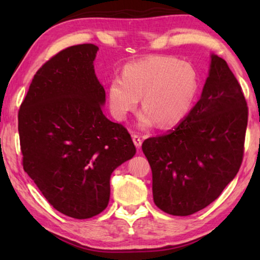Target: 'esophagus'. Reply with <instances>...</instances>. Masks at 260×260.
Instances as JSON below:
<instances>
[{
    "instance_id": "obj_1",
    "label": "esophagus",
    "mask_w": 260,
    "mask_h": 260,
    "mask_svg": "<svg viewBox=\"0 0 260 260\" xmlns=\"http://www.w3.org/2000/svg\"><path fill=\"white\" fill-rule=\"evenodd\" d=\"M133 142L138 149H140L141 146H142V139H141V136L136 135V134L133 135Z\"/></svg>"
}]
</instances>
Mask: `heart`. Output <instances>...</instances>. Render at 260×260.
Masks as SVG:
<instances>
[{
  "mask_svg": "<svg viewBox=\"0 0 260 260\" xmlns=\"http://www.w3.org/2000/svg\"><path fill=\"white\" fill-rule=\"evenodd\" d=\"M197 74L188 61L169 56H153L127 64L121 77L111 79L108 99L112 116L125 120L139 105L143 110L139 124L170 127L181 121L190 110L197 93Z\"/></svg>",
  "mask_w": 260,
  "mask_h": 260,
  "instance_id": "1",
  "label": "heart"
}]
</instances>
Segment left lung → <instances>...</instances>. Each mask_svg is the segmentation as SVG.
Wrapping results in <instances>:
<instances>
[{"instance_id":"8db88e82","label":"left lung","mask_w":260,"mask_h":260,"mask_svg":"<svg viewBox=\"0 0 260 260\" xmlns=\"http://www.w3.org/2000/svg\"><path fill=\"white\" fill-rule=\"evenodd\" d=\"M246 125L241 85L226 60L211 55L199 102L174 129L142 144L158 208L183 217L217 200L241 167Z\"/></svg>"}]
</instances>
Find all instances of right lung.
I'll list each match as a JSON object with an SVG mask.
<instances>
[{"label": "right lung", "instance_id": "1", "mask_svg": "<svg viewBox=\"0 0 260 260\" xmlns=\"http://www.w3.org/2000/svg\"><path fill=\"white\" fill-rule=\"evenodd\" d=\"M99 47H69L35 73L18 112L23 167L52 208L88 219L107 208L110 177L135 155L131 134L103 113Z\"/></svg>", "mask_w": 260, "mask_h": 260}]
</instances>
